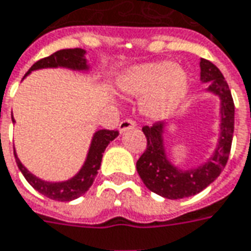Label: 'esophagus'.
I'll use <instances>...</instances> for the list:
<instances>
[{
	"mask_svg": "<svg viewBox=\"0 0 251 251\" xmlns=\"http://www.w3.org/2000/svg\"><path fill=\"white\" fill-rule=\"evenodd\" d=\"M133 127H136V122L134 121H132V119H124L119 124V132L124 133L126 130H129V129H133Z\"/></svg>",
	"mask_w": 251,
	"mask_h": 251,
	"instance_id": "esophagus-1",
	"label": "esophagus"
}]
</instances>
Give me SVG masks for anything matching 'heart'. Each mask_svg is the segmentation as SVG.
I'll use <instances>...</instances> for the list:
<instances>
[{
    "label": "heart",
    "mask_w": 251,
    "mask_h": 251,
    "mask_svg": "<svg viewBox=\"0 0 251 251\" xmlns=\"http://www.w3.org/2000/svg\"><path fill=\"white\" fill-rule=\"evenodd\" d=\"M118 88L126 96H144L141 108L147 117L165 119L187 96L190 76L173 61L144 63L129 68L119 76Z\"/></svg>",
    "instance_id": "1"
}]
</instances>
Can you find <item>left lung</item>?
I'll return each mask as SVG.
<instances>
[{"label": "left lung", "mask_w": 251, "mask_h": 251, "mask_svg": "<svg viewBox=\"0 0 251 251\" xmlns=\"http://www.w3.org/2000/svg\"><path fill=\"white\" fill-rule=\"evenodd\" d=\"M201 81L206 92L220 99V137L217 147L207 161L192 169H180L169 161L163 143L166 122L144 126L147 148L139 158L136 169L148 190L166 199H181L197 195L209 187L226 168L231 152L235 121V105L226 78L211 61L201 59Z\"/></svg>", "instance_id": "left-lung-1"}]
</instances>
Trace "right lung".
Wrapping results in <instances>:
<instances>
[{"instance_id":"add662e5","label":"right lung","mask_w":251,"mask_h":251,"mask_svg":"<svg viewBox=\"0 0 251 251\" xmlns=\"http://www.w3.org/2000/svg\"><path fill=\"white\" fill-rule=\"evenodd\" d=\"M85 54H86V50H83L81 48L57 50L53 54L34 63L31 68L25 73V78L31 71L42 70V68L63 67L74 70V71H88L90 66L88 64ZM12 122H15L13 115H12ZM118 134V130H107V129H101V130L95 132L82 168L79 169V172L75 176H73L71 178H68L66 181H45V180H42V178L34 176L27 170V168L18 158L16 151H13V154H15L18 168L20 169L25 178L34 190L38 191L40 194L45 195L49 199L59 201V202H70V201H74L76 198H79L89 190L90 185L93 184L95 178H96L100 165H101L103 152L112 140L117 139Z\"/></svg>"}]
</instances>
